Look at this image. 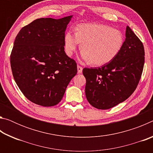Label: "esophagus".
<instances>
[{"mask_svg": "<svg viewBox=\"0 0 153 153\" xmlns=\"http://www.w3.org/2000/svg\"><path fill=\"white\" fill-rule=\"evenodd\" d=\"M77 73L78 74H81L82 72V70H83V68L79 65H77Z\"/></svg>", "mask_w": 153, "mask_h": 153, "instance_id": "obj_1", "label": "esophagus"}]
</instances>
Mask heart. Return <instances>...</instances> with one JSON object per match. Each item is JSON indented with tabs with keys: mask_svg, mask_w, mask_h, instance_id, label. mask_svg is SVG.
Wrapping results in <instances>:
<instances>
[{
	"mask_svg": "<svg viewBox=\"0 0 153 153\" xmlns=\"http://www.w3.org/2000/svg\"><path fill=\"white\" fill-rule=\"evenodd\" d=\"M120 31L108 25L82 24L77 26L76 33L69 30L64 36V48L71 56L82 43L81 58L86 63L103 65L112 61L120 53L123 45Z\"/></svg>",
	"mask_w": 153,
	"mask_h": 153,
	"instance_id": "b5f03b06",
	"label": "heart"
}]
</instances>
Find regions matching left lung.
<instances>
[{
  "mask_svg": "<svg viewBox=\"0 0 153 153\" xmlns=\"http://www.w3.org/2000/svg\"><path fill=\"white\" fill-rule=\"evenodd\" d=\"M144 64L143 44L129 26L120 53L112 61L98 68H84L88 101L98 109H108L132 94Z\"/></svg>",
  "mask_w": 153,
  "mask_h": 153,
  "instance_id": "1",
  "label": "left lung"
}]
</instances>
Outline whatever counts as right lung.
Here are the masks:
<instances>
[{
    "label": "right lung",
    "instance_id": "add662e5",
    "mask_svg": "<svg viewBox=\"0 0 153 153\" xmlns=\"http://www.w3.org/2000/svg\"><path fill=\"white\" fill-rule=\"evenodd\" d=\"M72 17L37 19L15 38L11 55L13 76L25 97L36 105H57L77 74L76 61L64 51L65 32Z\"/></svg>",
    "mask_w": 153,
    "mask_h": 153
}]
</instances>
